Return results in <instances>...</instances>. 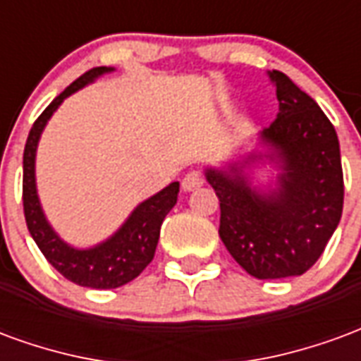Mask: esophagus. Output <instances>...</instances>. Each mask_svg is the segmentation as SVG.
I'll use <instances>...</instances> for the list:
<instances>
[{
  "label": "esophagus",
  "mask_w": 361,
  "mask_h": 361,
  "mask_svg": "<svg viewBox=\"0 0 361 361\" xmlns=\"http://www.w3.org/2000/svg\"><path fill=\"white\" fill-rule=\"evenodd\" d=\"M204 183L203 176H201V172H189L185 173V178L181 180V189L183 191H195V189H199L201 185Z\"/></svg>",
  "instance_id": "esophagus-1"
}]
</instances>
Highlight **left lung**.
<instances>
[{
  "mask_svg": "<svg viewBox=\"0 0 361 361\" xmlns=\"http://www.w3.org/2000/svg\"><path fill=\"white\" fill-rule=\"evenodd\" d=\"M279 114L204 178L220 201L219 235L259 280L315 265L342 216L338 137L317 102L280 71H267Z\"/></svg>",
  "mask_w": 361,
  "mask_h": 361,
  "instance_id": "obj_1",
  "label": "left lung"
}]
</instances>
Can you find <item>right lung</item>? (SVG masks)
Here are the masks:
<instances>
[{
    "label": "right lung",
    "mask_w": 361,
    "mask_h": 361,
    "mask_svg": "<svg viewBox=\"0 0 361 361\" xmlns=\"http://www.w3.org/2000/svg\"><path fill=\"white\" fill-rule=\"evenodd\" d=\"M114 71H116L114 67H94L71 82L42 111V116L36 119L28 133L25 154H23V204H25L28 232L38 245V250L44 253V257L48 259V263L59 274H63L67 280L79 286L96 288V290L123 286L147 269L157 251L160 226L166 214L178 203V193H180V181H172L170 185H166L158 193L137 204L114 234L89 247H77L66 242L54 230L46 216L36 185V152L44 129L66 98L92 85L102 75Z\"/></svg>",
    "instance_id": "1"
}]
</instances>
